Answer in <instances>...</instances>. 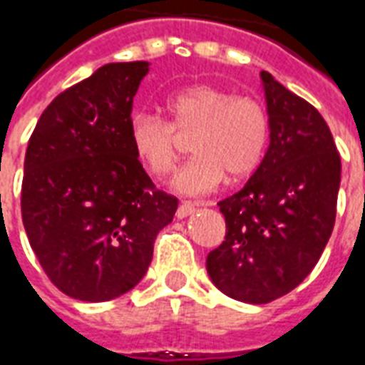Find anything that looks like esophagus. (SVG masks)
Wrapping results in <instances>:
<instances>
[{"instance_id": "34e87169", "label": "esophagus", "mask_w": 365, "mask_h": 365, "mask_svg": "<svg viewBox=\"0 0 365 365\" xmlns=\"http://www.w3.org/2000/svg\"><path fill=\"white\" fill-rule=\"evenodd\" d=\"M197 207H199L197 203H190V201H185V203H182L180 207H178V210H175V217L178 218L191 217V215H193V212L197 210Z\"/></svg>"}]
</instances>
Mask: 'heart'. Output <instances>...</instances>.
Here are the masks:
<instances>
[{"label": "heart", "mask_w": 365, "mask_h": 365, "mask_svg": "<svg viewBox=\"0 0 365 365\" xmlns=\"http://www.w3.org/2000/svg\"><path fill=\"white\" fill-rule=\"evenodd\" d=\"M164 106L170 121L150 112L131 115L129 143L137 160L153 175L164 178L178 164L180 135L193 133L195 156L174 178L175 191L209 193L226 174L244 180L261 166L271 139V121L257 98L199 83L170 94Z\"/></svg>", "instance_id": "heart-1"}]
</instances>
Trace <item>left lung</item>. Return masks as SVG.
I'll use <instances>...</instances> for the list:
<instances>
[{
    "mask_svg": "<svg viewBox=\"0 0 365 365\" xmlns=\"http://www.w3.org/2000/svg\"><path fill=\"white\" fill-rule=\"evenodd\" d=\"M261 79L271 143L250 182L218 203L226 236L207 255L212 284L245 304H269L312 272L341 187V155L323 115L271 73Z\"/></svg>",
    "mask_w": 365,
    "mask_h": 365,
    "instance_id": "1",
    "label": "left lung"
}]
</instances>
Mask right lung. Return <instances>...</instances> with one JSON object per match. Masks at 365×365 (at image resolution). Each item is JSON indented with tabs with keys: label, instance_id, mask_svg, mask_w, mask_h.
Instances as JSON below:
<instances>
[{
	"label": "right lung",
	"instance_id": "right-lung-1",
	"mask_svg": "<svg viewBox=\"0 0 365 365\" xmlns=\"http://www.w3.org/2000/svg\"><path fill=\"white\" fill-rule=\"evenodd\" d=\"M147 61L108 63L50 102L24 156L21 212L59 290L108 302L145 277L178 199L156 190L129 143Z\"/></svg>",
	"mask_w": 365,
	"mask_h": 365
}]
</instances>
